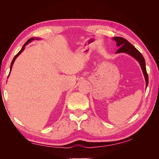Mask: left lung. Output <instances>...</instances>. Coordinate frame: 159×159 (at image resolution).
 Instances as JSON below:
<instances>
[{"label": "left lung", "mask_w": 159, "mask_h": 159, "mask_svg": "<svg viewBox=\"0 0 159 159\" xmlns=\"http://www.w3.org/2000/svg\"><path fill=\"white\" fill-rule=\"evenodd\" d=\"M113 40H115L117 42V46L120 47L119 49L116 52V53H121L125 52L127 53L128 54L131 55L133 57H134L140 64L141 67V69L143 70V74L145 75V80H146V85H148V77L146 70V66H145V60L144 59L143 56L141 54L137 49H136L131 43L129 42L126 39L122 38V37H115L113 38Z\"/></svg>", "instance_id": "obj_1"}]
</instances>
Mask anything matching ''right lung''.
I'll return each mask as SVG.
<instances>
[{
  "label": "right lung",
  "instance_id": "add662e5",
  "mask_svg": "<svg viewBox=\"0 0 159 159\" xmlns=\"http://www.w3.org/2000/svg\"><path fill=\"white\" fill-rule=\"evenodd\" d=\"M34 40V38H30V39L29 40H27V42L25 43V45H24L23 46V47L22 48V49L20 50V52H19L18 53V54L15 56H14V58H13V60H12V63H11V69H12V65H13V64H14V60H16V57L19 56V55H20V53L24 50V49H25V47L26 46V44H28V43H29L30 42H31L32 40Z\"/></svg>",
  "mask_w": 159,
  "mask_h": 159
}]
</instances>
